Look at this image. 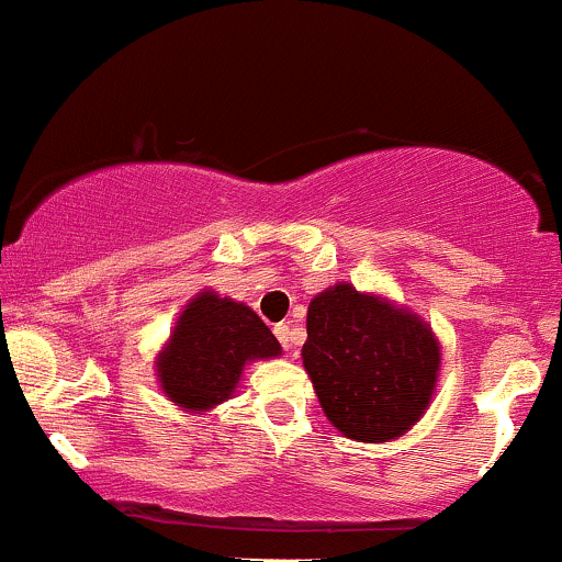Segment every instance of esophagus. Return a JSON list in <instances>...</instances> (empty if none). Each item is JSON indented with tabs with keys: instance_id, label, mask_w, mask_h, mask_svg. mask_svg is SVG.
<instances>
[{
	"instance_id": "esophagus-1",
	"label": "esophagus",
	"mask_w": 562,
	"mask_h": 562,
	"mask_svg": "<svg viewBox=\"0 0 562 562\" xmlns=\"http://www.w3.org/2000/svg\"><path fill=\"white\" fill-rule=\"evenodd\" d=\"M274 336L280 339L282 347H291L293 341V328L288 326V323H280V326H274Z\"/></svg>"
}]
</instances>
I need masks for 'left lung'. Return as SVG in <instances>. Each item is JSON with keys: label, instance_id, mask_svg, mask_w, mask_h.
Instances as JSON below:
<instances>
[{"label": "left lung", "instance_id": "obj_1", "mask_svg": "<svg viewBox=\"0 0 562 562\" xmlns=\"http://www.w3.org/2000/svg\"><path fill=\"white\" fill-rule=\"evenodd\" d=\"M439 356L420 317L345 282L306 312L304 369L326 417L350 439L387 441L420 420Z\"/></svg>", "mask_w": 562, "mask_h": 562}]
</instances>
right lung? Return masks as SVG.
Here are the masks:
<instances>
[{
  "label": "right lung",
  "instance_id": "right-lung-1",
  "mask_svg": "<svg viewBox=\"0 0 562 562\" xmlns=\"http://www.w3.org/2000/svg\"><path fill=\"white\" fill-rule=\"evenodd\" d=\"M274 356L280 341L250 306L202 293L177 321L158 376L175 404L202 412L234 393L247 360Z\"/></svg>",
  "mask_w": 562,
  "mask_h": 562
}]
</instances>
